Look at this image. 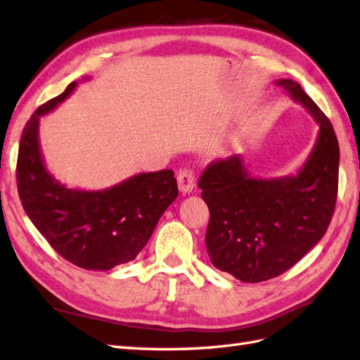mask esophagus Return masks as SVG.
Wrapping results in <instances>:
<instances>
[{
	"instance_id": "1",
	"label": "esophagus",
	"mask_w": 360,
	"mask_h": 360,
	"mask_svg": "<svg viewBox=\"0 0 360 360\" xmlns=\"http://www.w3.org/2000/svg\"><path fill=\"white\" fill-rule=\"evenodd\" d=\"M177 183H179V189L181 191L183 194H191L194 191V186H195L194 172L191 169L181 171L179 174V177H177Z\"/></svg>"
}]
</instances>
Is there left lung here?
Instances as JSON below:
<instances>
[{
  "label": "left lung",
  "instance_id": "left-lung-1",
  "mask_svg": "<svg viewBox=\"0 0 360 360\" xmlns=\"http://www.w3.org/2000/svg\"><path fill=\"white\" fill-rule=\"evenodd\" d=\"M276 84L319 124L303 165L294 174L262 179L238 154L207 166L198 181L210 207L205 242L212 265L250 283L281 276L321 242L338 197L339 143L333 124L294 79Z\"/></svg>",
  "mask_w": 360,
  "mask_h": 360
}]
</instances>
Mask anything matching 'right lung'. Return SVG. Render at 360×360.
Returning <instances> with one entry per match:
<instances>
[{
    "instance_id": "obj_1",
    "label": "right lung",
    "mask_w": 360,
    "mask_h": 360,
    "mask_svg": "<svg viewBox=\"0 0 360 360\" xmlns=\"http://www.w3.org/2000/svg\"><path fill=\"white\" fill-rule=\"evenodd\" d=\"M77 86L78 82L70 83L39 106L22 129L18 194L30 221L61 257L79 268L108 271L137 257L177 198L179 188L169 169L135 174L98 191L69 188L55 179L39 145V120L69 98Z\"/></svg>"
}]
</instances>
